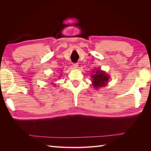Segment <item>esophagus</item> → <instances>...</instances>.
Segmentation results:
<instances>
[{"mask_svg":"<svg viewBox=\"0 0 151 151\" xmlns=\"http://www.w3.org/2000/svg\"><path fill=\"white\" fill-rule=\"evenodd\" d=\"M78 66V64L77 63H75L73 64V67L74 69H77Z\"/></svg>","mask_w":151,"mask_h":151,"instance_id":"obj_1","label":"esophagus"}]
</instances>
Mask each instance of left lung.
Instances as JSON below:
<instances>
[{
    "instance_id": "8db88e82",
    "label": "left lung",
    "mask_w": 151,
    "mask_h": 151,
    "mask_svg": "<svg viewBox=\"0 0 151 151\" xmlns=\"http://www.w3.org/2000/svg\"><path fill=\"white\" fill-rule=\"evenodd\" d=\"M93 75H91L93 85L95 88L103 87L108 82L109 76L106 75V73L101 70H97V71L93 70Z\"/></svg>"
}]
</instances>
